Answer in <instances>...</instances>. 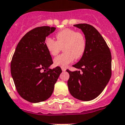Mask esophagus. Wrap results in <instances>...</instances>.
I'll list each match as a JSON object with an SVG mask.
<instances>
[{"instance_id":"1","label":"esophagus","mask_w":125,"mask_h":125,"mask_svg":"<svg viewBox=\"0 0 125 125\" xmlns=\"http://www.w3.org/2000/svg\"><path fill=\"white\" fill-rule=\"evenodd\" d=\"M62 71H65L66 68L65 67H62Z\"/></svg>"}]
</instances>
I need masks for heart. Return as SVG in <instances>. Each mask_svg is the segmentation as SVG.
Here are the masks:
<instances>
[{"instance_id":"obj_1","label":"heart","mask_w":125,"mask_h":125,"mask_svg":"<svg viewBox=\"0 0 125 125\" xmlns=\"http://www.w3.org/2000/svg\"><path fill=\"white\" fill-rule=\"evenodd\" d=\"M56 41L48 37L44 41L46 50L52 56H56L63 50L64 53L56 56L54 59L56 66L64 67L73 62L74 58L79 59L85 53L86 40L81 32L73 29H66L56 34Z\"/></svg>"}]
</instances>
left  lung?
<instances>
[{
	"label": "left lung",
	"mask_w": 125,
	"mask_h": 125,
	"mask_svg": "<svg viewBox=\"0 0 125 125\" xmlns=\"http://www.w3.org/2000/svg\"><path fill=\"white\" fill-rule=\"evenodd\" d=\"M82 30L86 40V49L81 60L73 65L80 71L67 69V84L74 98L90 101L104 90L111 77V53L106 42L95 27L86 23L74 25Z\"/></svg>",
	"instance_id": "8db88e82"
}]
</instances>
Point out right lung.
<instances>
[{"label": "right lung", "instance_id": "add662e5", "mask_svg": "<svg viewBox=\"0 0 125 125\" xmlns=\"http://www.w3.org/2000/svg\"><path fill=\"white\" fill-rule=\"evenodd\" d=\"M55 29L43 26L27 32L12 56L11 72L16 88L22 98L32 103L50 98L62 72L60 67L49 69L53 62L44 44L46 37Z\"/></svg>", "mask_w": 125, "mask_h": 125}]
</instances>
